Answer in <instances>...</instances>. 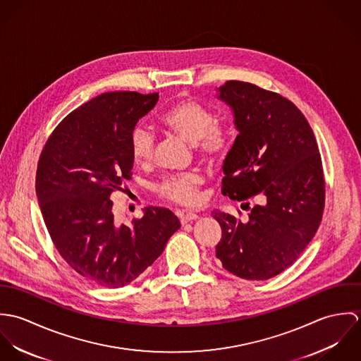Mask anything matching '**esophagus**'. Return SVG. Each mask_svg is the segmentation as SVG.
<instances>
[{
  "label": "esophagus",
  "instance_id": "34e87169",
  "mask_svg": "<svg viewBox=\"0 0 361 361\" xmlns=\"http://www.w3.org/2000/svg\"><path fill=\"white\" fill-rule=\"evenodd\" d=\"M197 218H199L197 214H195V212H192V211H188V212H185V214L180 215V222H182V225H185V224H188V222L196 221Z\"/></svg>",
  "mask_w": 361,
  "mask_h": 361
}]
</instances>
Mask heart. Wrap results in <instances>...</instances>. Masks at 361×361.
I'll list each match as a JSON object with an SVG mask.
<instances>
[{
	"instance_id": "obj_1",
	"label": "heart",
	"mask_w": 361,
	"mask_h": 361,
	"mask_svg": "<svg viewBox=\"0 0 361 361\" xmlns=\"http://www.w3.org/2000/svg\"><path fill=\"white\" fill-rule=\"evenodd\" d=\"M161 122L185 140L195 143L197 154L208 161H218L228 152V136L215 125V116L203 105L192 100L173 104L162 116ZM130 153L136 164H149L154 157L153 133L137 126L130 135ZM204 178L200 172L190 171L164 178L157 185L161 199L182 207L199 206L202 203V188Z\"/></svg>"
}]
</instances>
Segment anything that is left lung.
<instances>
[{
	"mask_svg": "<svg viewBox=\"0 0 361 361\" xmlns=\"http://www.w3.org/2000/svg\"><path fill=\"white\" fill-rule=\"evenodd\" d=\"M216 97L231 105L238 136L224 161L222 195L247 202L245 221L214 211L222 238L215 256L236 276L269 279L290 267L314 238L325 207V179L312 129L283 96L228 80Z\"/></svg>",
	"mask_w": 361,
	"mask_h": 361,
	"instance_id": "left-lung-1",
	"label": "left lung"
}]
</instances>
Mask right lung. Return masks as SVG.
I'll use <instances>...</instances> for the list:
<instances>
[{"instance_id": "1", "label": "right lung", "mask_w": 361, "mask_h": 361, "mask_svg": "<svg viewBox=\"0 0 361 361\" xmlns=\"http://www.w3.org/2000/svg\"><path fill=\"white\" fill-rule=\"evenodd\" d=\"M158 93L108 92L68 114L39 158L36 195L52 243L86 281L122 288L164 252L180 228L168 208L149 207L132 225H118L114 192L132 178L130 135L154 108Z\"/></svg>"}]
</instances>
